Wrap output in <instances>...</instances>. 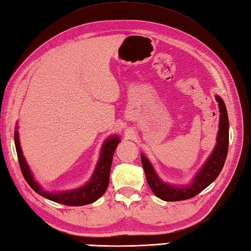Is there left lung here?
I'll return each mask as SVG.
<instances>
[{
  "label": "left lung",
  "instance_id": "left-lung-1",
  "mask_svg": "<svg viewBox=\"0 0 251 251\" xmlns=\"http://www.w3.org/2000/svg\"><path fill=\"white\" fill-rule=\"evenodd\" d=\"M216 101L219 107V130L217 133L216 145L213 151L206 159L204 164L199 169L197 174L193 176L192 180L188 185H172L161 179L157 172L153 169L147 157L141 153V160L143 169L146 175V180L155 197L166 202L183 201V200L196 197L205 188H207L217 177L224 168L227 147H229V118L226 104L219 96H216Z\"/></svg>",
  "mask_w": 251,
  "mask_h": 251
}]
</instances>
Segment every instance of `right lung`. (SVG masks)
Listing matches in <instances>:
<instances>
[{"label":"right lung","instance_id":"obj_1","mask_svg":"<svg viewBox=\"0 0 251 251\" xmlns=\"http://www.w3.org/2000/svg\"><path fill=\"white\" fill-rule=\"evenodd\" d=\"M120 143V137L118 135H111L104 141L101 151H100V158L96 165L92 175L88 182L85 185L76 189L64 191H48L47 189L43 188L40 182L35 180L33 173L27 165L19 141L18 126H16L15 130V146L17 155H18L19 165L25 179L29 183V186L36 193L43 198L48 199L50 201L68 205V206H82L96 202L98 199L101 198L106 191L109 182V173L113 162L114 152Z\"/></svg>","mask_w":251,"mask_h":251}]
</instances>
